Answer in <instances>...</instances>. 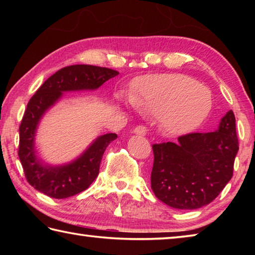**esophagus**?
<instances>
[{"label": "esophagus", "instance_id": "esophagus-1", "mask_svg": "<svg viewBox=\"0 0 255 255\" xmlns=\"http://www.w3.org/2000/svg\"><path fill=\"white\" fill-rule=\"evenodd\" d=\"M133 132H135L136 135L145 136L146 133H147V128L145 126H137L135 129H133Z\"/></svg>", "mask_w": 255, "mask_h": 255}]
</instances>
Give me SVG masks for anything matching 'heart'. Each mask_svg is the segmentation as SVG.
Here are the masks:
<instances>
[{
	"label": "heart",
	"mask_w": 255,
	"mask_h": 255,
	"mask_svg": "<svg viewBox=\"0 0 255 255\" xmlns=\"http://www.w3.org/2000/svg\"><path fill=\"white\" fill-rule=\"evenodd\" d=\"M130 101L138 111L159 116L164 129L174 135L199 126L213 106L211 93L206 86L179 73L154 74L138 80Z\"/></svg>",
	"instance_id": "obj_1"
}]
</instances>
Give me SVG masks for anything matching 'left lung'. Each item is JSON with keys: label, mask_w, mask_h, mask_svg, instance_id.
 <instances>
[{"label": "left lung", "mask_w": 255, "mask_h": 255, "mask_svg": "<svg viewBox=\"0 0 255 255\" xmlns=\"http://www.w3.org/2000/svg\"><path fill=\"white\" fill-rule=\"evenodd\" d=\"M237 150L232 110L217 130L188 133L179 137L178 143L154 144V195L175 209L192 210L210 204L232 179Z\"/></svg>", "instance_id": "obj_1"}]
</instances>
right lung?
<instances>
[{
  "label": "right lung",
  "mask_w": 255,
  "mask_h": 255,
  "mask_svg": "<svg viewBox=\"0 0 255 255\" xmlns=\"http://www.w3.org/2000/svg\"><path fill=\"white\" fill-rule=\"evenodd\" d=\"M118 74L107 67L67 66L47 79L30 99L19 128V158L27 181L38 191L64 199L84 191L96 180L103 153L117 138L116 133L99 136L79 157L62 165H51L38 157L34 139L40 120L63 97V92L97 90Z\"/></svg>",
  "instance_id": "add662e5"
}]
</instances>
